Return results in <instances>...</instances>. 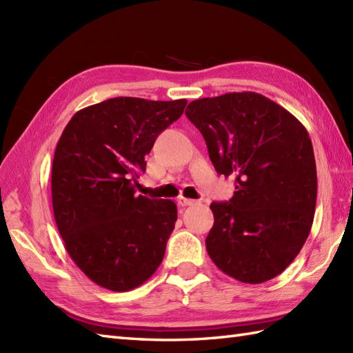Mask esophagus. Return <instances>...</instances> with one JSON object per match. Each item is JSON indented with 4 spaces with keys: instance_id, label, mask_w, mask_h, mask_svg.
I'll use <instances>...</instances> for the list:
<instances>
[{
    "instance_id": "1",
    "label": "esophagus",
    "mask_w": 353,
    "mask_h": 353,
    "mask_svg": "<svg viewBox=\"0 0 353 353\" xmlns=\"http://www.w3.org/2000/svg\"><path fill=\"white\" fill-rule=\"evenodd\" d=\"M177 203L181 206H191V205L196 203V200H191V199H186V197H179Z\"/></svg>"
}]
</instances>
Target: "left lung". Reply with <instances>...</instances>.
Instances as JSON below:
<instances>
[{
  "mask_svg": "<svg viewBox=\"0 0 353 353\" xmlns=\"http://www.w3.org/2000/svg\"><path fill=\"white\" fill-rule=\"evenodd\" d=\"M185 115L203 134L216 172L235 177L234 197L211 205L208 254L239 282L273 279L301 252L316 212L317 168L308 132L256 92L191 101Z\"/></svg>",
  "mask_w": 353,
  "mask_h": 353,
  "instance_id": "obj_1",
  "label": "left lung"
}]
</instances>
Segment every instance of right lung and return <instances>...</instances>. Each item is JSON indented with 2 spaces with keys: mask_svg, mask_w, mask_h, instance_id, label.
I'll list each match as a JSON object with an SVG mask.
<instances>
[{
  "mask_svg": "<svg viewBox=\"0 0 353 353\" xmlns=\"http://www.w3.org/2000/svg\"><path fill=\"white\" fill-rule=\"evenodd\" d=\"M185 106V99L117 97L79 110L57 142L51 197L59 234L74 264L103 288L130 291L161 265L177 206L134 188L156 138Z\"/></svg>",
  "mask_w": 353,
  "mask_h": 353,
  "instance_id": "right-lung-1",
  "label": "right lung"
}]
</instances>
